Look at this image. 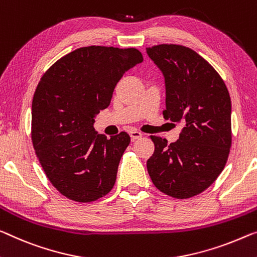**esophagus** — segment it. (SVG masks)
<instances>
[{
	"label": "esophagus",
	"instance_id": "34e87169",
	"mask_svg": "<svg viewBox=\"0 0 257 257\" xmlns=\"http://www.w3.org/2000/svg\"><path fill=\"white\" fill-rule=\"evenodd\" d=\"M130 137H131V139L134 141L137 139H139V138L142 137V133L139 131H131L130 132Z\"/></svg>",
	"mask_w": 257,
	"mask_h": 257
}]
</instances>
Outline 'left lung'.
<instances>
[{
    "label": "left lung",
    "mask_w": 257,
    "mask_h": 257,
    "mask_svg": "<svg viewBox=\"0 0 257 257\" xmlns=\"http://www.w3.org/2000/svg\"><path fill=\"white\" fill-rule=\"evenodd\" d=\"M165 84L164 118L184 126L168 145L152 137L147 161L153 184L176 199L203 192L223 171L231 147V98L223 79L194 50L179 45L146 48Z\"/></svg>",
    "instance_id": "1"
}]
</instances>
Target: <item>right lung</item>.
<instances>
[{"label": "right lung", "mask_w": 257, "mask_h": 257, "mask_svg": "<svg viewBox=\"0 0 257 257\" xmlns=\"http://www.w3.org/2000/svg\"><path fill=\"white\" fill-rule=\"evenodd\" d=\"M144 61L136 48L90 46L58 60L43 74L32 102V141L43 171L63 195L92 202L111 191L130 145L121 132L93 127L125 72Z\"/></svg>", "instance_id": "add662e5"}]
</instances>
